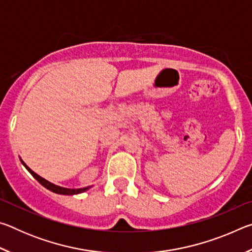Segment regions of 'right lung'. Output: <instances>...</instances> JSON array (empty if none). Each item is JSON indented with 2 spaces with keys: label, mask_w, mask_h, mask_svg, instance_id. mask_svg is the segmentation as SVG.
<instances>
[{
  "label": "right lung",
  "mask_w": 252,
  "mask_h": 252,
  "mask_svg": "<svg viewBox=\"0 0 252 252\" xmlns=\"http://www.w3.org/2000/svg\"><path fill=\"white\" fill-rule=\"evenodd\" d=\"M21 162H22L23 165L25 168H27L28 171L32 174V176L36 179L37 181H39L42 186H43L44 188H46V189L52 191V192L54 193H59V194H78V193H81V192H84V191H87L89 188L90 187H87V188H81V189H66V188H62V187H59V186H55L53 185V183L49 182L48 180H45V179H43L42 177H40L39 174H36L35 172H33L31 169H30L27 164L24 163V162L21 160Z\"/></svg>",
  "instance_id": "add662e5"
}]
</instances>
